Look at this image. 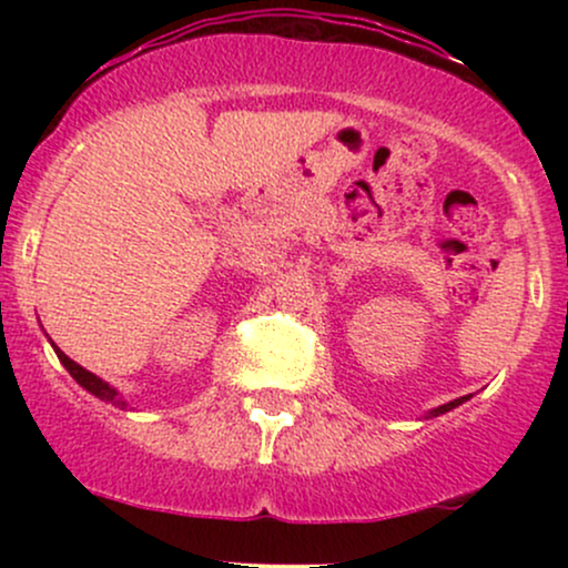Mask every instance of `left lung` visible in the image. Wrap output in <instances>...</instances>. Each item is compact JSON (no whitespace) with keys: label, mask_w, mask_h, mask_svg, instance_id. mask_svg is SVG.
I'll return each instance as SVG.
<instances>
[{"label":"left lung","mask_w":568,"mask_h":568,"mask_svg":"<svg viewBox=\"0 0 568 568\" xmlns=\"http://www.w3.org/2000/svg\"><path fill=\"white\" fill-rule=\"evenodd\" d=\"M467 397H456V400H452V403H446V406H440V408H435L433 410V416H438V414H446V410H452V408H456L459 406V403H465Z\"/></svg>","instance_id":"obj_1"}]
</instances>
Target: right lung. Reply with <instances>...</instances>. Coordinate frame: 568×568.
Masks as SVG:
<instances>
[{"label":"right lung","mask_w":568,"mask_h":568,"mask_svg":"<svg viewBox=\"0 0 568 568\" xmlns=\"http://www.w3.org/2000/svg\"><path fill=\"white\" fill-rule=\"evenodd\" d=\"M55 355H58V361H61L63 366H67L69 374L74 376V379L80 382L84 389H88V393H93L95 397H101V400H112L114 406L125 408V400H116V393H114L112 387H109L106 382H101V379H98L95 374H90V371H84V368L80 366V363H74V361H71V357L63 355L61 349H55Z\"/></svg>","instance_id":"add662e5"}]
</instances>
